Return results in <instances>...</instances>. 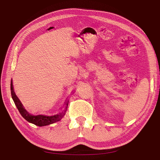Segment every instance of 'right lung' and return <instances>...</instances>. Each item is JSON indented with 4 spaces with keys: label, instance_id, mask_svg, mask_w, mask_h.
<instances>
[{
    "label": "right lung",
    "instance_id": "1",
    "mask_svg": "<svg viewBox=\"0 0 160 160\" xmlns=\"http://www.w3.org/2000/svg\"><path fill=\"white\" fill-rule=\"evenodd\" d=\"M11 93L12 99L14 102L15 105L16 106L18 110L19 111L20 115L25 119L27 121H28L30 123H32L38 127H42V126L49 125L51 124L55 123L56 122L60 121L62 119L64 115H65L66 111L68 108V103H69V100L66 101L65 106H64L63 109L58 112V113L52 114V115H45V114H38V115H33L29 113L28 111L24 108L20 100L16 96L15 94L14 90H13V82L12 80L11 81Z\"/></svg>",
    "mask_w": 160,
    "mask_h": 160
}]
</instances>
